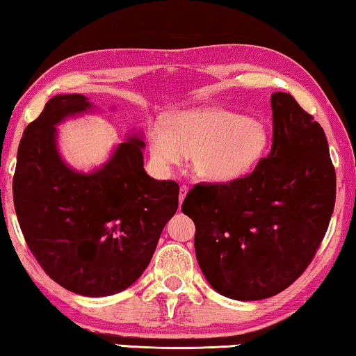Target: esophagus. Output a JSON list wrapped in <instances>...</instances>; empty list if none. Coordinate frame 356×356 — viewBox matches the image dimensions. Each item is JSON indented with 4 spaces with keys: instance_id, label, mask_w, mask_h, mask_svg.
I'll return each mask as SVG.
<instances>
[{
    "instance_id": "1",
    "label": "esophagus",
    "mask_w": 356,
    "mask_h": 356,
    "mask_svg": "<svg viewBox=\"0 0 356 356\" xmlns=\"http://www.w3.org/2000/svg\"><path fill=\"white\" fill-rule=\"evenodd\" d=\"M188 191H189V188L188 186H181V188H179V202H183L184 200V197H186V194H188Z\"/></svg>"
}]
</instances>
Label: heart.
I'll list each match as a JSON object with an SVG mask.
<instances>
[{
  "label": "heart",
  "mask_w": 356,
  "mask_h": 356,
  "mask_svg": "<svg viewBox=\"0 0 356 356\" xmlns=\"http://www.w3.org/2000/svg\"><path fill=\"white\" fill-rule=\"evenodd\" d=\"M269 146V129L258 119L221 108H194L173 114L165 129L149 134V149L161 167L194 156L197 175L215 183L243 178L258 165Z\"/></svg>",
  "instance_id": "obj_1"
}]
</instances>
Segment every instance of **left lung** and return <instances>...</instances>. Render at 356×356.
<instances>
[{
    "mask_svg": "<svg viewBox=\"0 0 356 356\" xmlns=\"http://www.w3.org/2000/svg\"><path fill=\"white\" fill-rule=\"evenodd\" d=\"M273 140L243 178L197 184L183 202L195 224L207 282L235 300L286 289L314 258L336 200V172L321 125L285 92L270 97Z\"/></svg>",
    "mask_w": 356,
    "mask_h": 356,
    "instance_id": "obj_1",
    "label": "left lung"
}]
</instances>
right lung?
<instances>
[{
    "mask_svg": "<svg viewBox=\"0 0 356 356\" xmlns=\"http://www.w3.org/2000/svg\"><path fill=\"white\" fill-rule=\"evenodd\" d=\"M95 108L81 94L46 103L20 140L13 193L26 245L47 275L68 291L103 298L127 289L145 272L178 209L179 186L145 172L140 132L94 170L68 165L57 125Z\"/></svg>",
    "mask_w": 356,
    "mask_h": 356,
    "instance_id": "1",
    "label": "right lung"
}]
</instances>
